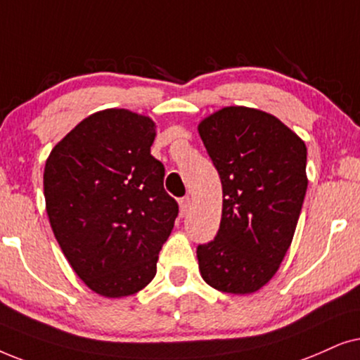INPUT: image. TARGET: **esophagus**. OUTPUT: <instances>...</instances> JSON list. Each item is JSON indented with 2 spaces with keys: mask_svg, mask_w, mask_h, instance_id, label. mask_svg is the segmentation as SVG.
<instances>
[{
  "mask_svg": "<svg viewBox=\"0 0 360 360\" xmlns=\"http://www.w3.org/2000/svg\"><path fill=\"white\" fill-rule=\"evenodd\" d=\"M191 209V198H184L179 200V210H181V215H186L189 212Z\"/></svg>",
  "mask_w": 360,
  "mask_h": 360,
  "instance_id": "esophagus-1",
  "label": "esophagus"
}]
</instances>
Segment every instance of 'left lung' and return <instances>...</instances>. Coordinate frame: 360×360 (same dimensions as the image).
I'll use <instances>...</instances> for the list:
<instances>
[{
    "instance_id": "1",
    "label": "left lung",
    "mask_w": 360,
    "mask_h": 360,
    "mask_svg": "<svg viewBox=\"0 0 360 360\" xmlns=\"http://www.w3.org/2000/svg\"><path fill=\"white\" fill-rule=\"evenodd\" d=\"M198 131L222 183L217 237L198 247L202 280L252 295L275 276L293 240L308 188L306 145L273 115L224 107Z\"/></svg>"
}]
</instances>
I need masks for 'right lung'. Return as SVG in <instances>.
Returning a JSON list of instances; mask_svg holds the SVG:
<instances>
[{"instance_id": "obj_1", "label": "right lung", "mask_w": 360, "mask_h": 360, "mask_svg": "<svg viewBox=\"0 0 360 360\" xmlns=\"http://www.w3.org/2000/svg\"><path fill=\"white\" fill-rule=\"evenodd\" d=\"M156 123L107 108L52 148L44 198L56 240L94 293L124 298L150 285L177 217L165 166L151 156Z\"/></svg>"}]
</instances>
